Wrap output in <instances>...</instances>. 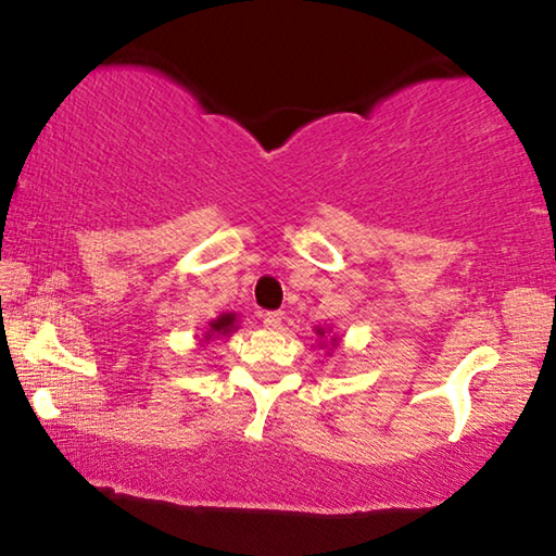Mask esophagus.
Returning a JSON list of instances; mask_svg holds the SVG:
<instances>
[{"label": "esophagus", "mask_w": 556, "mask_h": 556, "mask_svg": "<svg viewBox=\"0 0 556 556\" xmlns=\"http://www.w3.org/2000/svg\"><path fill=\"white\" fill-rule=\"evenodd\" d=\"M281 318H285V314L281 312H267L265 316H262V324H265L267 328H279Z\"/></svg>", "instance_id": "esophagus-1"}]
</instances>
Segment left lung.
Returning <instances> with one entry per match:
<instances>
[{
  "instance_id": "8db88e82",
  "label": "left lung",
  "mask_w": 556,
  "mask_h": 556,
  "mask_svg": "<svg viewBox=\"0 0 556 556\" xmlns=\"http://www.w3.org/2000/svg\"><path fill=\"white\" fill-rule=\"evenodd\" d=\"M316 333H318V336H324V328H316Z\"/></svg>"
}]
</instances>
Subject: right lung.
<instances>
[{"label":"right lung","instance_id":"obj_1","mask_svg":"<svg viewBox=\"0 0 556 556\" xmlns=\"http://www.w3.org/2000/svg\"><path fill=\"white\" fill-rule=\"evenodd\" d=\"M235 328V316L232 314H223L220 318H215V321L211 324V331H208V336L205 338H211V333H230Z\"/></svg>","mask_w":556,"mask_h":556}]
</instances>
